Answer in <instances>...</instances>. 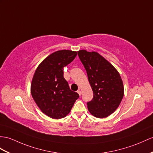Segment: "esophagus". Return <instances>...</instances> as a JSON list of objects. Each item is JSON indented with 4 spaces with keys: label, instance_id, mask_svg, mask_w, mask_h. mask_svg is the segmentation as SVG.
Here are the masks:
<instances>
[{
    "label": "esophagus",
    "instance_id": "34e87169",
    "mask_svg": "<svg viewBox=\"0 0 153 153\" xmlns=\"http://www.w3.org/2000/svg\"><path fill=\"white\" fill-rule=\"evenodd\" d=\"M77 93H78V94H79V95H81V91H80V89H79V90L77 91Z\"/></svg>",
    "mask_w": 153,
    "mask_h": 153
}]
</instances>
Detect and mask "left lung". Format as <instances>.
<instances>
[{
	"label": "left lung",
	"mask_w": 153,
	"mask_h": 153,
	"mask_svg": "<svg viewBox=\"0 0 153 153\" xmlns=\"http://www.w3.org/2000/svg\"><path fill=\"white\" fill-rule=\"evenodd\" d=\"M86 71L94 97L87 102L89 112L97 118L111 115L120 106L124 88L120 73L114 67L97 52L78 51Z\"/></svg>",
	"instance_id": "left-lung-1"
}]
</instances>
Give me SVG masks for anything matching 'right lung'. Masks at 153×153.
Wrapping results in <instances>:
<instances>
[{
  "label": "right lung",
  "instance_id": "1",
  "mask_svg": "<svg viewBox=\"0 0 153 153\" xmlns=\"http://www.w3.org/2000/svg\"><path fill=\"white\" fill-rule=\"evenodd\" d=\"M76 55V52L69 50L56 51L41 63L33 74L32 97L42 112L53 119L65 117L79 97L70 89L63 71Z\"/></svg>",
  "mask_w": 153,
  "mask_h": 153
}]
</instances>
